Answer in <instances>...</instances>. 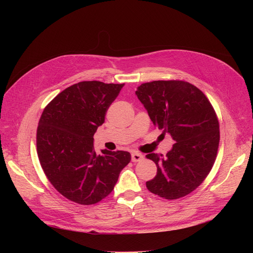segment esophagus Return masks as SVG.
Returning a JSON list of instances; mask_svg holds the SVG:
<instances>
[{
  "mask_svg": "<svg viewBox=\"0 0 253 253\" xmlns=\"http://www.w3.org/2000/svg\"><path fill=\"white\" fill-rule=\"evenodd\" d=\"M142 159H143V155L140 154V153H137V152L132 153V162H133V163L141 162Z\"/></svg>",
  "mask_w": 253,
  "mask_h": 253,
  "instance_id": "34e87169",
  "label": "esophagus"
}]
</instances>
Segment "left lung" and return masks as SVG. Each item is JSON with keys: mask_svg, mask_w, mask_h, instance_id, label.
<instances>
[{"mask_svg": "<svg viewBox=\"0 0 253 253\" xmlns=\"http://www.w3.org/2000/svg\"><path fill=\"white\" fill-rule=\"evenodd\" d=\"M136 95L153 125L169 133L175 143L166 156L147 158L157 174L147 188L166 200H177L194 191L210 173L217 155L219 124L203 91L186 81L158 80L142 83Z\"/></svg>", "mask_w": 253, "mask_h": 253, "instance_id": "left-lung-1", "label": "left lung"}]
</instances>
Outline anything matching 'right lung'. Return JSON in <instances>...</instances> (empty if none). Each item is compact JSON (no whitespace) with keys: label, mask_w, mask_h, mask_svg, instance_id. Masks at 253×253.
Segmentation results:
<instances>
[{"label":"right lung","mask_w":253,"mask_h":253,"mask_svg":"<svg viewBox=\"0 0 253 253\" xmlns=\"http://www.w3.org/2000/svg\"><path fill=\"white\" fill-rule=\"evenodd\" d=\"M125 84L82 81L65 88L45 106L37 129L42 169L60 194L80 205L108 196L131 162L126 151L94 150V134Z\"/></svg>","instance_id":"add662e5"}]
</instances>
